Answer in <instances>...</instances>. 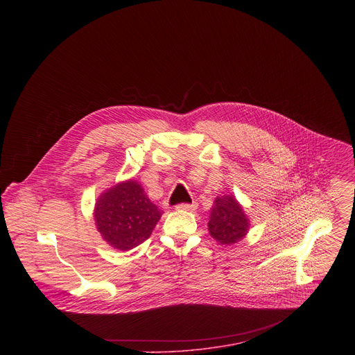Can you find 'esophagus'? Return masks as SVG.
<instances>
[{"label": "esophagus", "mask_w": 355, "mask_h": 355, "mask_svg": "<svg viewBox=\"0 0 355 355\" xmlns=\"http://www.w3.org/2000/svg\"><path fill=\"white\" fill-rule=\"evenodd\" d=\"M196 204H180V205H177L175 208L178 209V211H188V212H192V211H195L196 209Z\"/></svg>", "instance_id": "esophagus-1"}]
</instances>
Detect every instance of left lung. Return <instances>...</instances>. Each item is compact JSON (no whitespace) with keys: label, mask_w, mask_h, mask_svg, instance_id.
Returning a JSON list of instances; mask_svg holds the SVG:
<instances>
[{"label":"left lung","mask_w":355,"mask_h":355,"mask_svg":"<svg viewBox=\"0 0 355 355\" xmlns=\"http://www.w3.org/2000/svg\"><path fill=\"white\" fill-rule=\"evenodd\" d=\"M250 229V219L233 193L214 200L208 222L209 234L222 245H233L243 240Z\"/></svg>","instance_id":"8db88e82"}]
</instances>
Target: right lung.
I'll return each mask as SVG.
<instances>
[{
  "label": "right lung",
  "instance_id": "obj_1",
  "mask_svg": "<svg viewBox=\"0 0 355 355\" xmlns=\"http://www.w3.org/2000/svg\"><path fill=\"white\" fill-rule=\"evenodd\" d=\"M143 187L130 178L101 193L95 202L96 230L111 247L128 251L147 240L162 218Z\"/></svg>",
  "mask_w": 355,
  "mask_h": 355
}]
</instances>
